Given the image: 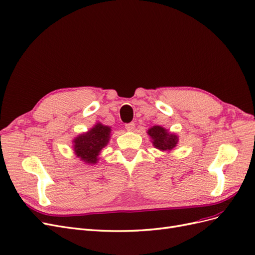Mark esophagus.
Masks as SVG:
<instances>
[{"label": "esophagus", "instance_id": "34e87169", "mask_svg": "<svg viewBox=\"0 0 255 255\" xmlns=\"http://www.w3.org/2000/svg\"><path fill=\"white\" fill-rule=\"evenodd\" d=\"M126 129L128 130V132H132V130L135 129V123L134 122L128 123V125H126Z\"/></svg>", "mask_w": 255, "mask_h": 255}]
</instances>
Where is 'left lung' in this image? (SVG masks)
Returning a JSON list of instances; mask_svg holds the SVG:
<instances>
[{"label":"left lung","mask_w":255,"mask_h":255,"mask_svg":"<svg viewBox=\"0 0 255 255\" xmlns=\"http://www.w3.org/2000/svg\"><path fill=\"white\" fill-rule=\"evenodd\" d=\"M148 135L152 138L153 145L160 151H171L179 141V137L159 126H154L149 128Z\"/></svg>","instance_id":"8db88e82"}]
</instances>
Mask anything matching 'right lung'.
Segmentation results:
<instances>
[{
	"label": "right lung",
	"mask_w": 255,
	"mask_h": 255,
	"mask_svg": "<svg viewBox=\"0 0 255 255\" xmlns=\"http://www.w3.org/2000/svg\"><path fill=\"white\" fill-rule=\"evenodd\" d=\"M111 132L110 127L103 126L99 122L87 133L75 137L73 140V151L76 157L86 164H97L100 152L110 141Z\"/></svg>",
	"instance_id": "1"
}]
</instances>
